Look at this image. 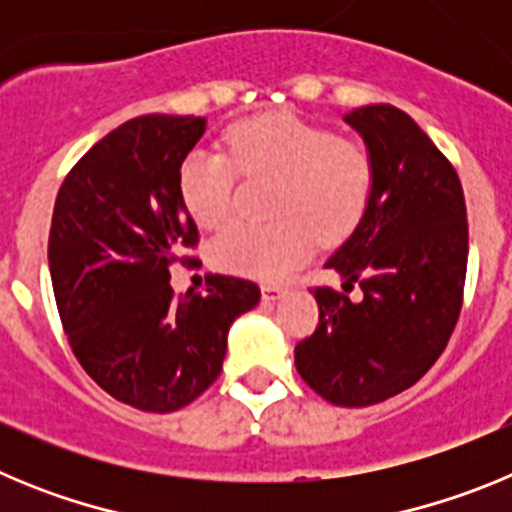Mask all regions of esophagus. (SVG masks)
<instances>
[{"label":"esophagus","mask_w":512,"mask_h":512,"mask_svg":"<svg viewBox=\"0 0 512 512\" xmlns=\"http://www.w3.org/2000/svg\"><path fill=\"white\" fill-rule=\"evenodd\" d=\"M284 295H287V287H282V284H264V287H261V297H264L266 302L282 300Z\"/></svg>","instance_id":"34e87169"}]
</instances>
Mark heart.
<instances>
[{
  "label": "heart",
  "instance_id": "heart-1",
  "mask_svg": "<svg viewBox=\"0 0 512 512\" xmlns=\"http://www.w3.org/2000/svg\"><path fill=\"white\" fill-rule=\"evenodd\" d=\"M230 156L248 176L282 179L277 225L238 223L217 235L212 264L238 277L279 282L312 259L318 238L338 243L354 233L374 192V161L361 143L336 138L292 112H269L233 125ZM238 171L225 153L192 151L179 166V194L205 230L233 217Z\"/></svg>",
  "mask_w": 512,
  "mask_h": 512
}]
</instances>
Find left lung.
<instances>
[{"mask_svg": "<svg viewBox=\"0 0 512 512\" xmlns=\"http://www.w3.org/2000/svg\"><path fill=\"white\" fill-rule=\"evenodd\" d=\"M374 161L366 215L325 261L361 300L315 289L320 323L297 343L295 366L341 408L390 400L423 377L449 343L467 277L464 192L418 122L392 104L343 117Z\"/></svg>", "mask_w": 512, "mask_h": 512, "instance_id": "8db88e82", "label": "left lung"}]
</instances>
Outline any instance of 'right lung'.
Returning a JSON list of instances; mask_svg holds the SVG:
<instances>
[{
    "mask_svg": "<svg viewBox=\"0 0 512 512\" xmlns=\"http://www.w3.org/2000/svg\"><path fill=\"white\" fill-rule=\"evenodd\" d=\"M194 115H140L94 143L61 184L48 266L79 364L115 400L174 413L223 369L233 320L259 305L253 282L212 277L174 297L171 264L197 243L179 166L205 135Z\"/></svg>",
    "mask_w": 512,
    "mask_h": 512,
    "instance_id": "obj_1",
    "label": "right lung"
}]
</instances>
